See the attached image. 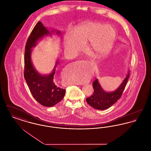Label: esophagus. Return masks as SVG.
Listing matches in <instances>:
<instances>
[{
  "label": "esophagus",
  "instance_id": "esophagus-1",
  "mask_svg": "<svg viewBox=\"0 0 151 151\" xmlns=\"http://www.w3.org/2000/svg\"><path fill=\"white\" fill-rule=\"evenodd\" d=\"M84 83H81V84H79V85H84Z\"/></svg>",
  "mask_w": 151,
  "mask_h": 151
}]
</instances>
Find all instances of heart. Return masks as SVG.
<instances>
[{
	"label": "heart",
	"mask_w": 151,
	"mask_h": 151,
	"mask_svg": "<svg viewBox=\"0 0 151 151\" xmlns=\"http://www.w3.org/2000/svg\"><path fill=\"white\" fill-rule=\"evenodd\" d=\"M116 32L111 25L97 22L84 23L75 29L74 33L68 32L65 36V47L68 52L76 54L89 41L88 47L96 56H101L110 49L115 40ZM79 79L75 83L84 81Z\"/></svg>",
	"instance_id": "b5f03b06"
}]
</instances>
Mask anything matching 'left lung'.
<instances>
[{"mask_svg":"<svg viewBox=\"0 0 151 151\" xmlns=\"http://www.w3.org/2000/svg\"><path fill=\"white\" fill-rule=\"evenodd\" d=\"M129 71L120 86L115 91L111 92H105L101 86L98 80L96 79L92 84L94 93L91 96L86 98L87 103L92 107L97 110H103L110 108L121 98L128 79L129 78Z\"/></svg>","mask_w":151,"mask_h":151,"instance_id":"8db88e82","label":"left lung"}]
</instances>
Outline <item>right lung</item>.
<instances>
[{
  "label": "right lung",
  "instance_id": "add662e5",
  "mask_svg": "<svg viewBox=\"0 0 151 151\" xmlns=\"http://www.w3.org/2000/svg\"><path fill=\"white\" fill-rule=\"evenodd\" d=\"M54 32L55 30L51 31L52 33ZM57 33L58 35H60L59 30L57 31ZM50 35V31L45 27L41 22H38L27 40L24 55V76L30 91L38 102L46 107L54 106L65 96V90L58 86L54 80L55 68L59 61L57 60L54 68L50 74L42 75L37 72L33 65L31 60V49L35 47L37 42L44 36Z\"/></svg>",
  "mask_w": 151,
  "mask_h": 151
}]
</instances>
